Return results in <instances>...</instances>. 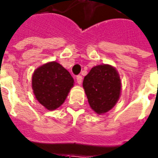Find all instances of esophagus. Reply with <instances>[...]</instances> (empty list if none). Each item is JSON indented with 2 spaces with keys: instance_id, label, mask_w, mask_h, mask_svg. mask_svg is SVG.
<instances>
[{
  "instance_id": "esophagus-1",
  "label": "esophagus",
  "mask_w": 158,
  "mask_h": 158,
  "mask_svg": "<svg viewBox=\"0 0 158 158\" xmlns=\"http://www.w3.org/2000/svg\"><path fill=\"white\" fill-rule=\"evenodd\" d=\"M76 80L78 84H81L82 81H83V78H82L81 75H78V76L76 77Z\"/></svg>"
}]
</instances>
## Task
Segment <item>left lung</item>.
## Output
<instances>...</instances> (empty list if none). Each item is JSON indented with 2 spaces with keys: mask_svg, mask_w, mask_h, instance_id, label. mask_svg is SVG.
<instances>
[{
  "mask_svg": "<svg viewBox=\"0 0 158 158\" xmlns=\"http://www.w3.org/2000/svg\"><path fill=\"white\" fill-rule=\"evenodd\" d=\"M83 87L89 106L97 114H104L112 110L121 95L118 72L107 64L92 67L83 79Z\"/></svg>",
  "mask_w": 158,
  "mask_h": 158,
  "instance_id": "obj_1",
  "label": "left lung"
}]
</instances>
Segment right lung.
<instances>
[{
    "label": "right lung",
    "mask_w": 158,
    "mask_h": 158,
    "mask_svg": "<svg viewBox=\"0 0 158 158\" xmlns=\"http://www.w3.org/2000/svg\"><path fill=\"white\" fill-rule=\"evenodd\" d=\"M74 83L70 72L57 61L39 66L31 79L35 99L48 110H57L64 103Z\"/></svg>",
    "instance_id": "add662e5"
}]
</instances>
